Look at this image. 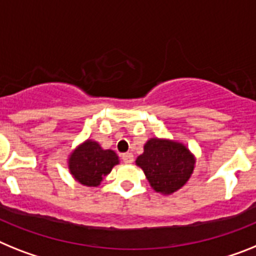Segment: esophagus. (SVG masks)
Returning a JSON list of instances; mask_svg holds the SVG:
<instances>
[{"mask_svg":"<svg viewBox=\"0 0 256 256\" xmlns=\"http://www.w3.org/2000/svg\"><path fill=\"white\" fill-rule=\"evenodd\" d=\"M122 161L125 164H132L134 162V156H132V153H124L122 154Z\"/></svg>","mask_w":256,"mask_h":256,"instance_id":"34e87169","label":"esophagus"}]
</instances>
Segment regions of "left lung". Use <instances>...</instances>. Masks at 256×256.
I'll return each instance as SVG.
<instances>
[{"label": "left lung", "instance_id": "8db88e82", "mask_svg": "<svg viewBox=\"0 0 256 256\" xmlns=\"http://www.w3.org/2000/svg\"><path fill=\"white\" fill-rule=\"evenodd\" d=\"M194 157L182 143L152 138L136 158L156 192L171 194L188 182L194 168Z\"/></svg>", "mask_w": 256, "mask_h": 256}]
</instances>
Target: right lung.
<instances>
[{
  "instance_id": "1",
  "label": "right lung",
  "mask_w": 256,
  "mask_h": 256,
  "mask_svg": "<svg viewBox=\"0 0 256 256\" xmlns=\"http://www.w3.org/2000/svg\"><path fill=\"white\" fill-rule=\"evenodd\" d=\"M118 164V156L110 150H103L96 142L88 140L70 157V171L76 180L84 186H96Z\"/></svg>"
}]
</instances>
